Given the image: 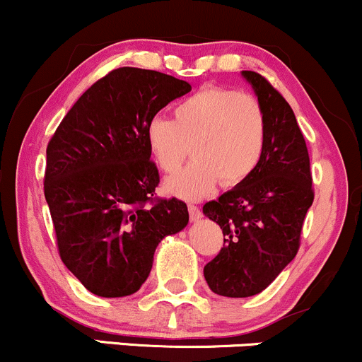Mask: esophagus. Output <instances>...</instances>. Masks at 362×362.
<instances>
[{
  "label": "esophagus",
  "mask_w": 362,
  "mask_h": 362,
  "mask_svg": "<svg viewBox=\"0 0 362 362\" xmlns=\"http://www.w3.org/2000/svg\"><path fill=\"white\" fill-rule=\"evenodd\" d=\"M188 210H189V217H192V221H198V218H202V210L198 209L197 205L189 203Z\"/></svg>",
  "instance_id": "1"
}]
</instances>
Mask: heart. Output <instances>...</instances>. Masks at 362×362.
Instances as JSON below:
<instances>
[{
  "label": "heart",
  "instance_id": "obj_1",
  "mask_svg": "<svg viewBox=\"0 0 362 362\" xmlns=\"http://www.w3.org/2000/svg\"><path fill=\"white\" fill-rule=\"evenodd\" d=\"M145 144L164 173L180 168L192 145L194 159L165 186L176 197L198 200L221 181L238 186L257 170L267 145L265 111L251 93L203 87L174 107L173 119L150 117Z\"/></svg>",
  "mask_w": 362,
  "mask_h": 362
}]
</instances>
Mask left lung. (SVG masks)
<instances>
[{
    "label": "left lung",
    "instance_id": "obj_1",
    "mask_svg": "<svg viewBox=\"0 0 362 362\" xmlns=\"http://www.w3.org/2000/svg\"><path fill=\"white\" fill-rule=\"evenodd\" d=\"M267 117L263 159L250 177L203 205L217 222L224 247L203 269L226 298H250L270 286L294 259L315 192L310 153L289 103L257 71H243Z\"/></svg>",
    "mask_w": 362,
    "mask_h": 362
}]
</instances>
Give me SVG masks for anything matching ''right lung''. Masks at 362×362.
Listing matches in <instances>:
<instances>
[{
    "label": "right lung",
    "mask_w": 362,
    "mask_h": 362,
    "mask_svg": "<svg viewBox=\"0 0 362 362\" xmlns=\"http://www.w3.org/2000/svg\"><path fill=\"white\" fill-rule=\"evenodd\" d=\"M189 90L165 73L117 68L82 93L47 144L44 194L59 257L92 294L136 292L159 243L188 224L185 202L156 198L145 127Z\"/></svg>",
    "instance_id": "right-lung-1"
}]
</instances>
